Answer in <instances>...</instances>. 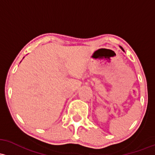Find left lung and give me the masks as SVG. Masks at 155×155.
I'll return each instance as SVG.
<instances>
[{
  "label": "left lung",
  "instance_id": "8db88e82",
  "mask_svg": "<svg viewBox=\"0 0 155 155\" xmlns=\"http://www.w3.org/2000/svg\"><path fill=\"white\" fill-rule=\"evenodd\" d=\"M120 48H121V49H122V50H123V51H124V49H123V48H122V47H120Z\"/></svg>",
  "mask_w": 155,
  "mask_h": 155
}]
</instances>
